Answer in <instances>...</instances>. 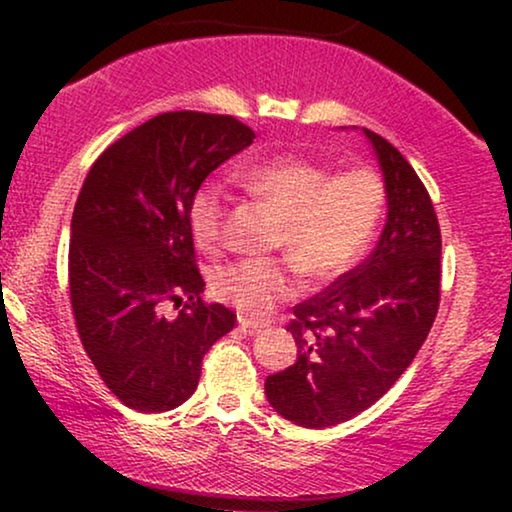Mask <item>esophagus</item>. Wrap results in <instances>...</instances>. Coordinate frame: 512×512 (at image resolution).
<instances>
[{
	"mask_svg": "<svg viewBox=\"0 0 512 512\" xmlns=\"http://www.w3.org/2000/svg\"><path fill=\"white\" fill-rule=\"evenodd\" d=\"M237 324H240V328H244V331H249V333H256V331H261V328H265L263 321H251L247 317L237 319Z\"/></svg>",
	"mask_w": 512,
	"mask_h": 512,
	"instance_id": "esophagus-1",
	"label": "esophagus"
}]
</instances>
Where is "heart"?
<instances>
[{
  "label": "heart",
  "instance_id": "obj_1",
  "mask_svg": "<svg viewBox=\"0 0 512 512\" xmlns=\"http://www.w3.org/2000/svg\"><path fill=\"white\" fill-rule=\"evenodd\" d=\"M237 177L284 216L277 249L317 284L338 279L359 263L384 209V184L370 167L331 174L319 160L286 153L242 167ZM226 214V188L216 179L202 181L188 202V221L200 249H221ZM295 266L272 258L228 265L216 275V296L244 317L263 319L298 293Z\"/></svg>",
  "mask_w": 512,
  "mask_h": 512
}]
</instances>
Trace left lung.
Segmentation results:
<instances>
[{"instance_id": "obj_1", "label": "left lung", "mask_w": 512, "mask_h": 512, "mask_svg": "<svg viewBox=\"0 0 512 512\" xmlns=\"http://www.w3.org/2000/svg\"><path fill=\"white\" fill-rule=\"evenodd\" d=\"M361 132L384 179L382 235L359 268L293 307L298 359L265 380L272 408L305 429L347 422L380 401L424 345L440 303V228L429 193L401 151Z\"/></svg>"}]
</instances>
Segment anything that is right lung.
<instances>
[{"label": "right lung", "mask_w": 512, "mask_h": 512, "mask_svg": "<svg viewBox=\"0 0 512 512\" xmlns=\"http://www.w3.org/2000/svg\"><path fill=\"white\" fill-rule=\"evenodd\" d=\"M254 130L233 116L170 111L109 146L76 200L69 296L83 349L118 401L174 410L193 396L202 356L235 314L202 303L188 202ZM182 305L174 320L159 307Z\"/></svg>", "instance_id": "right-lung-1"}]
</instances>
